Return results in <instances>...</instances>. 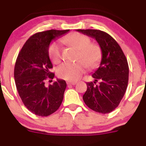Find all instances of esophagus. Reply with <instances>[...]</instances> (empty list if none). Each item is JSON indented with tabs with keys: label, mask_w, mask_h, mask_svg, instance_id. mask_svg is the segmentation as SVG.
<instances>
[{
	"label": "esophagus",
	"mask_w": 146,
	"mask_h": 146,
	"mask_svg": "<svg viewBox=\"0 0 146 146\" xmlns=\"http://www.w3.org/2000/svg\"><path fill=\"white\" fill-rule=\"evenodd\" d=\"M67 84H68V85H75L76 82V81H68V82H67Z\"/></svg>",
	"instance_id": "obj_1"
}]
</instances>
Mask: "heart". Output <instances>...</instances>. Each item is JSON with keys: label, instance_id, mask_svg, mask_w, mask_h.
<instances>
[{"label": "heart", "instance_id": "obj_1", "mask_svg": "<svg viewBox=\"0 0 146 146\" xmlns=\"http://www.w3.org/2000/svg\"><path fill=\"white\" fill-rule=\"evenodd\" d=\"M61 40L64 44L78 50L76 63H62L57 68V74L59 78L67 81H74L78 80L86 71L87 67L89 69L96 68L102 60V49L99 44L91 43L87 35L80 33H73ZM48 53L51 61L54 64L59 63L62 59V48L57 41L52 42L49 45Z\"/></svg>", "mask_w": 146, "mask_h": 146}]
</instances>
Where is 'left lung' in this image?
I'll return each instance as SVG.
<instances>
[{
    "label": "left lung",
    "mask_w": 146,
    "mask_h": 146,
    "mask_svg": "<svg viewBox=\"0 0 146 146\" xmlns=\"http://www.w3.org/2000/svg\"><path fill=\"white\" fill-rule=\"evenodd\" d=\"M78 31L95 38L102 53L100 67L92 74L94 81L86 84L87 90L83 100L94 111L104 114L111 113L119 106L127 90L129 80L127 58L119 44L107 33L92 29Z\"/></svg>",
    "instance_id": "left-lung-1"
}]
</instances>
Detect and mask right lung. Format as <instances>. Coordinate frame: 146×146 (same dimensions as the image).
<instances>
[{
    "label": "right lung",
    "instance_id": "obj_1",
    "mask_svg": "<svg viewBox=\"0 0 146 146\" xmlns=\"http://www.w3.org/2000/svg\"><path fill=\"white\" fill-rule=\"evenodd\" d=\"M69 31L50 30L34 34L22 46L16 60L14 79L22 102L33 113L48 116L61 106L66 82L57 79L53 84L45 85L46 79H53L54 73L48 56L51 41Z\"/></svg>",
    "mask_w": 146,
    "mask_h": 146
}]
</instances>
